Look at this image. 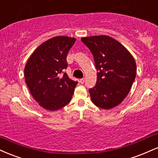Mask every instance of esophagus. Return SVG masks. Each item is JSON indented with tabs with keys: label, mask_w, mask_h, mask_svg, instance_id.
<instances>
[{
	"label": "esophagus",
	"mask_w": 158,
	"mask_h": 158,
	"mask_svg": "<svg viewBox=\"0 0 158 158\" xmlns=\"http://www.w3.org/2000/svg\"><path fill=\"white\" fill-rule=\"evenodd\" d=\"M84 82H85V78H82L80 80V83H83Z\"/></svg>",
	"instance_id": "1"
}]
</instances>
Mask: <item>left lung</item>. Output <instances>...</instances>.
<instances>
[{"label":"left lung","mask_w":158,"mask_h":158,"mask_svg":"<svg viewBox=\"0 0 158 158\" xmlns=\"http://www.w3.org/2000/svg\"><path fill=\"white\" fill-rule=\"evenodd\" d=\"M98 69L97 83L90 89L91 99L97 106L111 109L125 99L136 77L134 57L119 41L108 35L83 37Z\"/></svg>","instance_id":"8db88e82"}]
</instances>
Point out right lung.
Returning a JSON list of instances; mask_svg holds the SVG:
<instances>
[{"label": "right lung", "mask_w": 158, "mask_h": 158, "mask_svg": "<svg viewBox=\"0 0 158 158\" xmlns=\"http://www.w3.org/2000/svg\"><path fill=\"white\" fill-rule=\"evenodd\" d=\"M75 38L57 36L40 44L28 59L24 68L25 81L34 99L43 108L58 110L69 103L77 82L64 73L67 54Z\"/></svg>", "instance_id": "right-lung-1"}]
</instances>
